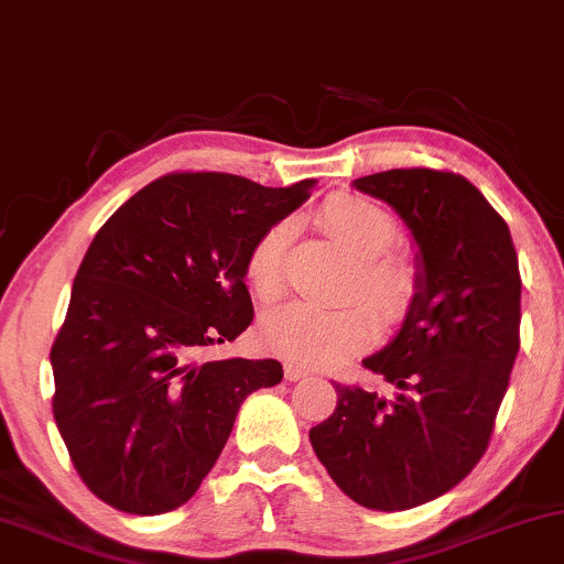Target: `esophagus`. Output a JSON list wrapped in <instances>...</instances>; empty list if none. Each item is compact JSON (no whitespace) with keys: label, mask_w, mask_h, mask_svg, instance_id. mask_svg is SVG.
Listing matches in <instances>:
<instances>
[{"label":"esophagus","mask_w":564,"mask_h":564,"mask_svg":"<svg viewBox=\"0 0 564 564\" xmlns=\"http://www.w3.org/2000/svg\"><path fill=\"white\" fill-rule=\"evenodd\" d=\"M283 372H286V381H302V378L310 376V370L302 368V365H296V362H286Z\"/></svg>","instance_id":"1"}]
</instances>
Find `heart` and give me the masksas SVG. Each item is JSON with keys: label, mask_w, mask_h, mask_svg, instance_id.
I'll return each mask as SVG.
<instances>
[{"label": "heart", "mask_w": 564, "mask_h": 564, "mask_svg": "<svg viewBox=\"0 0 564 564\" xmlns=\"http://www.w3.org/2000/svg\"><path fill=\"white\" fill-rule=\"evenodd\" d=\"M321 223L338 243L362 260L349 294L368 296L383 321L402 317L415 296L417 273L406 257L389 252L397 239V220L368 199L338 194L323 205ZM291 236H294L291 220H278L264 228L249 249L247 278L260 302H275L286 289ZM375 311L362 300L341 307L289 302L262 317L260 336L264 347L294 362L334 365L351 351L368 347L376 338L378 313Z\"/></svg>", "instance_id": "b5f03b06"}]
</instances>
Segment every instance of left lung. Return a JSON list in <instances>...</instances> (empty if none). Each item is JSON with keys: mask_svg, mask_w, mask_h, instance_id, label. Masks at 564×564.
<instances>
[{"mask_svg": "<svg viewBox=\"0 0 564 564\" xmlns=\"http://www.w3.org/2000/svg\"><path fill=\"white\" fill-rule=\"evenodd\" d=\"M351 186L402 217L417 289L399 334L362 359L386 393L336 383L334 415L310 441L349 499L399 512L452 491L484 457L520 349L522 283L510 228L463 175L410 167Z\"/></svg>", "mask_w": 564, "mask_h": 564, "instance_id": "obj_1", "label": "left lung"}]
</instances>
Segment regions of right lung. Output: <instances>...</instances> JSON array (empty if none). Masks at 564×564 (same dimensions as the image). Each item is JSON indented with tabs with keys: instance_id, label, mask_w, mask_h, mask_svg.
Listing matches in <instances>:
<instances>
[{
	"instance_id": "add662e5",
	"label": "right lung",
	"mask_w": 564,
	"mask_h": 564,
	"mask_svg": "<svg viewBox=\"0 0 564 564\" xmlns=\"http://www.w3.org/2000/svg\"><path fill=\"white\" fill-rule=\"evenodd\" d=\"M312 186L162 175L94 236L50 355L52 410L80 480L115 510L186 505L243 399L281 383L278 359L207 362L202 351L249 328V249Z\"/></svg>"
}]
</instances>
